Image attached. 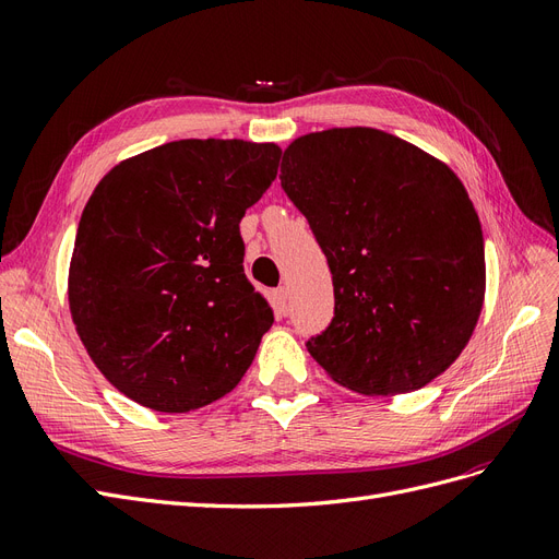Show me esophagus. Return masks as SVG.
Masks as SVG:
<instances>
[{"label":"esophagus","mask_w":559,"mask_h":559,"mask_svg":"<svg viewBox=\"0 0 559 559\" xmlns=\"http://www.w3.org/2000/svg\"><path fill=\"white\" fill-rule=\"evenodd\" d=\"M275 300L282 310H286V302H289V289H286V286H280V289L275 292Z\"/></svg>","instance_id":"34e87169"}]
</instances>
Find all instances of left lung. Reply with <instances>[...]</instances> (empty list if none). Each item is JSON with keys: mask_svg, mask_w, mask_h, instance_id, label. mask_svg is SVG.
<instances>
[{"mask_svg": "<svg viewBox=\"0 0 559 559\" xmlns=\"http://www.w3.org/2000/svg\"><path fill=\"white\" fill-rule=\"evenodd\" d=\"M282 189L333 275L335 312L308 341L331 380L408 394L460 357L485 300L480 218L445 163L376 128L302 134Z\"/></svg>", "mask_w": 559, "mask_h": 559, "instance_id": "left-lung-1", "label": "left lung"}]
</instances>
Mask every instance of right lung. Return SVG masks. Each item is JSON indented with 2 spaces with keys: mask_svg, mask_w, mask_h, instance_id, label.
<instances>
[{
  "mask_svg": "<svg viewBox=\"0 0 559 559\" xmlns=\"http://www.w3.org/2000/svg\"><path fill=\"white\" fill-rule=\"evenodd\" d=\"M282 148L179 140L121 160L83 207L70 312L121 394L189 413L233 392L273 310L245 275L240 222L277 177Z\"/></svg>",
  "mask_w": 559,
  "mask_h": 559,
  "instance_id": "add662e5",
  "label": "right lung"
}]
</instances>
